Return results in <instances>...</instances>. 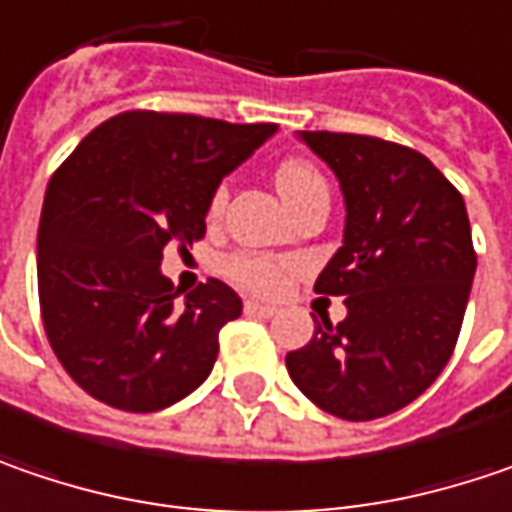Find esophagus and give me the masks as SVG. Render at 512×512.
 Instances as JSON below:
<instances>
[{"label":"esophagus","mask_w":512,"mask_h":512,"mask_svg":"<svg viewBox=\"0 0 512 512\" xmlns=\"http://www.w3.org/2000/svg\"><path fill=\"white\" fill-rule=\"evenodd\" d=\"M243 309H246V315H260V318H272L278 312L275 303H263V300H246Z\"/></svg>","instance_id":"obj_1"}]
</instances>
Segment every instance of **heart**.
I'll return each mask as SVG.
<instances>
[{"label":"heart","mask_w":512,"mask_h":512,"mask_svg":"<svg viewBox=\"0 0 512 512\" xmlns=\"http://www.w3.org/2000/svg\"><path fill=\"white\" fill-rule=\"evenodd\" d=\"M312 186H323V177L318 168L306 160H286L278 168V189L283 194L286 203L298 200L303 191H309ZM226 203V186L212 194V206L209 212L217 214ZM286 263L275 260V257L263 255H249V252H237L223 260V275L237 283L240 289H249V292H275L280 289V283L286 278Z\"/></svg>","instance_id":"b5f03b06"}]
</instances>
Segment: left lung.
Returning a JSON list of instances; mask_svg holds the SVG:
<instances>
[{
  "mask_svg": "<svg viewBox=\"0 0 512 512\" xmlns=\"http://www.w3.org/2000/svg\"><path fill=\"white\" fill-rule=\"evenodd\" d=\"M300 140L344 191V246L315 292L341 295L346 318H315L312 341L286 355V369L323 412L384 418L430 387L456 349L476 275L464 197L407 145L338 131H300Z\"/></svg>",
  "mask_w": 512,
  "mask_h": 512,
  "instance_id": "left-lung-1",
  "label": "left lung"
}]
</instances>
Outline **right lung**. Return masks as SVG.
<instances>
[{
	"label": "right lung",
	"mask_w": 512,
	"mask_h": 512,
	"mask_svg": "<svg viewBox=\"0 0 512 512\" xmlns=\"http://www.w3.org/2000/svg\"><path fill=\"white\" fill-rule=\"evenodd\" d=\"M275 131L123 111L56 168L36 237L39 312L59 364L91 398L157 412L209 378L217 335L243 303L217 278L180 303L160 260L166 246L203 240L220 180Z\"/></svg>",
	"instance_id": "1"
}]
</instances>
